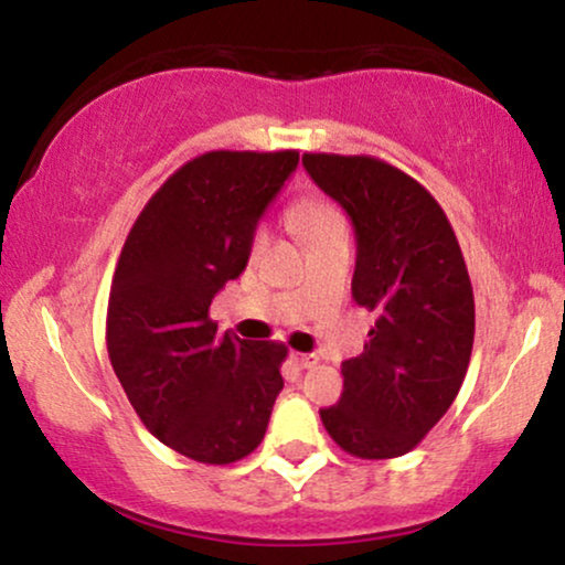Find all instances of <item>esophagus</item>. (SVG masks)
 Returning <instances> with one entry per match:
<instances>
[{
  "instance_id": "34e87169",
  "label": "esophagus",
  "mask_w": 565,
  "mask_h": 565,
  "mask_svg": "<svg viewBox=\"0 0 565 565\" xmlns=\"http://www.w3.org/2000/svg\"><path fill=\"white\" fill-rule=\"evenodd\" d=\"M291 358H295V363L300 365V369H316L318 360H321L316 355V352H295Z\"/></svg>"
}]
</instances>
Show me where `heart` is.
Returning a JSON list of instances; mask_svg holds the SVG:
<instances>
[{"label": "heart", "mask_w": 565, "mask_h": 565, "mask_svg": "<svg viewBox=\"0 0 565 565\" xmlns=\"http://www.w3.org/2000/svg\"><path fill=\"white\" fill-rule=\"evenodd\" d=\"M289 217L295 223V228L310 242V247L312 244L348 236V221H344V215L326 200H305L291 210ZM265 244H268V234L260 228L253 239V255H260Z\"/></svg>", "instance_id": "b5f03b06"}]
</instances>
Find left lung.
Instances as JSON below:
<instances>
[{
	"label": "left lung",
	"instance_id": "left-lung-1",
	"mask_svg": "<svg viewBox=\"0 0 565 565\" xmlns=\"http://www.w3.org/2000/svg\"><path fill=\"white\" fill-rule=\"evenodd\" d=\"M305 171L355 228L352 297L376 312L363 355L342 363L344 392L321 420L365 460L411 452L445 416L473 348V289L439 202L369 154H302Z\"/></svg>",
	"mask_w": 565,
	"mask_h": 565
}]
</instances>
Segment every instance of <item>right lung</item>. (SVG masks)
Listing matches in <instances>:
<instances>
[{"label":"right lung","instance_id":"right-lung-1","mask_svg":"<svg viewBox=\"0 0 565 565\" xmlns=\"http://www.w3.org/2000/svg\"><path fill=\"white\" fill-rule=\"evenodd\" d=\"M300 154L207 152L136 217L107 302V352L141 424L196 463L260 445L287 348L217 334L210 302L247 268L257 221Z\"/></svg>","mask_w":565,"mask_h":565}]
</instances>
